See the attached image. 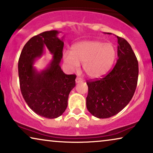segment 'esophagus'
I'll list each match as a JSON object with an SVG mask.
<instances>
[{
    "mask_svg": "<svg viewBox=\"0 0 153 153\" xmlns=\"http://www.w3.org/2000/svg\"><path fill=\"white\" fill-rule=\"evenodd\" d=\"M83 80L80 78H79V77H76V83H79V82H82Z\"/></svg>",
    "mask_w": 153,
    "mask_h": 153,
    "instance_id": "34e87169",
    "label": "esophagus"
}]
</instances>
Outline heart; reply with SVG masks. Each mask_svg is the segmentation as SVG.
Segmentation results:
<instances>
[{
  "mask_svg": "<svg viewBox=\"0 0 153 153\" xmlns=\"http://www.w3.org/2000/svg\"><path fill=\"white\" fill-rule=\"evenodd\" d=\"M117 56L115 47L112 43L99 41H84L74 43L70 52L63 53V59L69 71H75L82 63L87 76L100 78L112 68Z\"/></svg>",
  "mask_w": 153,
  "mask_h": 153,
  "instance_id": "b5f03b06",
  "label": "heart"
}]
</instances>
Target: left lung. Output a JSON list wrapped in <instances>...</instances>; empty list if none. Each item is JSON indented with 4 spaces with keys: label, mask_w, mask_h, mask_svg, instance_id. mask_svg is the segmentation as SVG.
Wrapping results in <instances>:
<instances>
[{
    "label": "left lung",
    "mask_w": 153,
    "mask_h": 153,
    "mask_svg": "<svg viewBox=\"0 0 153 153\" xmlns=\"http://www.w3.org/2000/svg\"><path fill=\"white\" fill-rule=\"evenodd\" d=\"M117 37L119 58L114 68L103 78L86 81V108L100 119L111 117L123 110L131 100L137 86V58L126 40Z\"/></svg>",
    "instance_id": "1"
}]
</instances>
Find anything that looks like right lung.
<instances>
[{
    "label": "right lung",
    "instance_id": "1",
    "mask_svg": "<svg viewBox=\"0 0 153 153\" xmlns=\"http://www.w3.org/2000/svg\"><path fill=\"white\" fill-rule=\"evenodd\" d=\"M59 32L52 30L31 38L22 51L18 62L21 93L28 106L35 113L48 119L62 115L67 107L69 94L75 86V74H65L59 66L64 42ZM53 55L47 68L37 72L33 65L42 54L44 46Z\"/></svg>",
    "mask_w": 153,
    "mask_h": 153
}]
</instances>
